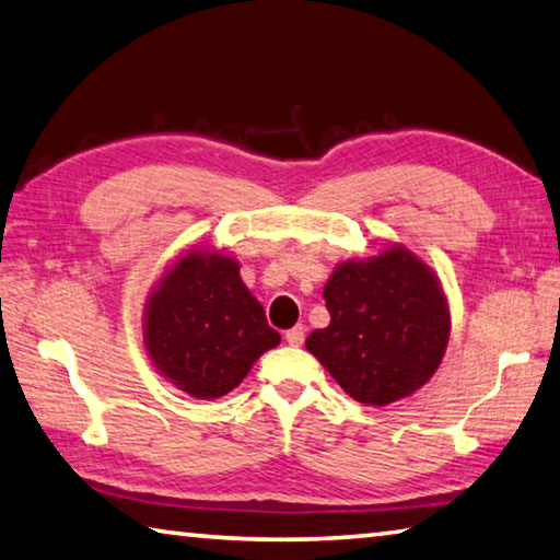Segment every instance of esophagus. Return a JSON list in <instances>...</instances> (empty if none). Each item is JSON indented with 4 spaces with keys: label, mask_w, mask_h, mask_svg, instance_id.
<instances>
[{
    "label": "esophagus",
    "mask_w": 560,
    "mask_h": 560,
    "mask_svg": "<svg viewBox=\"0 0 560 560\" xmlns=\"http://www.w3.org/2000/svg\"><path fill=\"white\" fill-rule=\"evenodd\" d=\"M303 338H306V328H303V326H296V328L287 330V343L289 346H301Z\"/></svg>",
    "instance_id": "1"
}]
</instances>
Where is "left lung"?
<instances>
[{
    "label": "left lung",
    "instance_id": "left-lung-1",
    "mask_svg": "<svg viewBox=\"0 0 560 560\" xmlns=\"http://www.w3.org/2000/svg\"><path fill=\"white\" fill-rule=\"evenodd\" d=\"M324 299L330 324L314 330L306 348L353 400L385 407L438 373L450 343V303L438 273L407 246L340 261Z\"/></svg>",
    "mask_w": 560,
    "mask_h": 560
}]
</instances>
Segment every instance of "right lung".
I'll return each mask as SVG.
<instances>
[{"label":"right lung","mask_w":560,"mask_h":560,"mask_svg":"<svg viewBox=\"0 0 560 560\" xmlns=\"http://www.w3.org/2000/svg\"><path fill=\"white\" fill-rule=\"evenodd\" d=\"M281 343L240 261L189 246L155 281L143 311V346L155 371L197 400L232 393Z\"/></svg>","instance_id":"add662e5"}]
</instances>
